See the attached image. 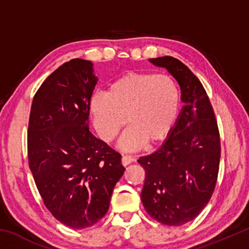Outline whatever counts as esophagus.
<instances>
[{"instance_id":"1","label":"esophagus","mask_w":249,"mask_h":249,"mask_svg":"<svg viewBox=\"0 0 249 249\" xmlns=\"http://www.w3.org/2000/svg\"><path fill=\"white\" fill-rule=\"evenodd\" d=\"M134 158L130 157V156H123L122 157V163H123V166H127L129 163H132L134 161Z\"/></svg>"}]
</instances>
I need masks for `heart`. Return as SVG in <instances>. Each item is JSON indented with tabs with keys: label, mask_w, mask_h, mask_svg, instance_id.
<instances>
[{
	"label": "heart",
	"mask_w": 249,
	"mask_h": 249,
	"mask_svg": "<svg viewBox=\"0 0 249 249\" xmlns=\"http://www.w3.org/2000/svg\"><path fill=\"white\" fill-rule=\"evenodd\" d=\"M179 104V90L169 75L128 73L115 80L107 95L92 98L91 112L96 129L107 142L129 124L120 147L134 151L146 142L155 145L165 140L176 122Z\"/></svg>",
	"instance_id": "heart-1"
}]
</instances>
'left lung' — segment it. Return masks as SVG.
<instances>
[{
  "label": "left lung",
  "instance_id": "obj_1",
  "mask_svg": "<svg viewBox=\"0 0 249 249\" xmlns=\"http://www.w3.org/2000/svg\"><path fill=\"white\" fill-rule=\"evenodd\" d=\"M167 69L181 90L184 105L160 148L142 156L141 199L147 213L161 224L180 226L199 215L215 188L221 140L212 105L192 71L170 56L149 59Z\"/></svg>",
  "mask_w": 249,
  "mask_h": 249
}]
</instances>
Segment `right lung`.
Segmentation results:
<instances>
[{"label": "right lung", "mask_w": 249, "mask_h": 249, "mask_svg": "<svg viewBox=\"0 0 249 249\" xmlns=\"http://www.w3.org/2000/svg\"><path fill=\"white\" fill-rule=\"evenodd\" d=\"M98 82L93 64L65 62L34 96L29 115V168L44 203L59 222L82 230L107 214L125 168L121 155L89 129Z\"/></svg>", "instance_id": "obj_1"}]
</instances>
